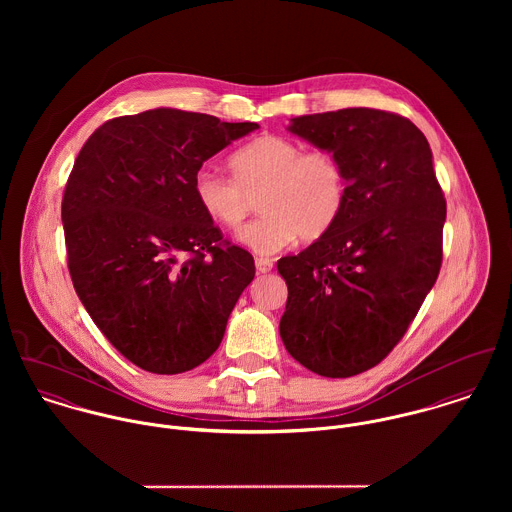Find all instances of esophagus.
<instances>
[{
    "mask_svg": "<svg viewBox=\"0 0 512 512\" xmlns=\"http://www.w3.org/2000/svg\"><path fill=\"white\" fill-rule=\"evenodd\" d=\"M274 268V262L270 258H256V270L260 274H266V272H272Z\"/></svg>",
    "mask_w": 512,
    "mask_h": 512,
    "instance_id": "1",
    "label": "esophagus"
}]
</instances>
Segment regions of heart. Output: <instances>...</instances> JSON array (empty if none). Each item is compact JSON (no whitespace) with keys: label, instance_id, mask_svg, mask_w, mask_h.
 I'll list each match as a JSON object with an SVG mask.
<instances>
[{"label":"heart","instance_id":"heart-1","mask_svg":"<svg viewBox=\"0 0 512 512\" xmlns=\"http://www.w3.org/2000/svg\"><path fill=\"white\" fill-rule=\"evenodd\" d=\"M230 175L201 167L193 191L201 209L226 228H236L256 201L258 219L250 220L238 240L252 252L274 254L299 236L313 242L325 236L347 203V173L325 149L303 151L282 136H260L230 155Z\"/></svg>","mask_w":512,"mask_h":512}]
</instances>
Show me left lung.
I'll return each instance as SVG.
<instances>
[{"label": "left lung", "mask_w": 512, "mask_h": 512, "mask_svg": "<svg viewBox=\"0 0 512 512\" xmlns=\"http://www.w3.org/2000/svg\"><path fill=\"white\" fill-rule=\"evenodd\" d=\"M290 132L341 161L347 203L325 236L278 260L280 335L299 365L347 378L398 345L434 288L445 199L426 136L400 114L345 108L293 118Z\"/></svg>", "instance_id": "left-lung-1"}]
</instances>
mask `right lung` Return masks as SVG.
<instances>
[{
  "label": "right lung",
  "mask_w": 512,
  "mask_h": 512,
  "mask_svg": "<svg viewBox=\"0 0 512 512\" xmlns=\"http://www.w3.org/2000/svg\"><path fill=\"white\" fill-rule=\"evenodd\" d=\"M254 122L155 108L104 122L63 195L69 272L102 335L147 372L205 363L254 280L248 250L222 238L193 179Z\"/></svg>",
  "instance_id": "add662e5"
}]
</instances>
